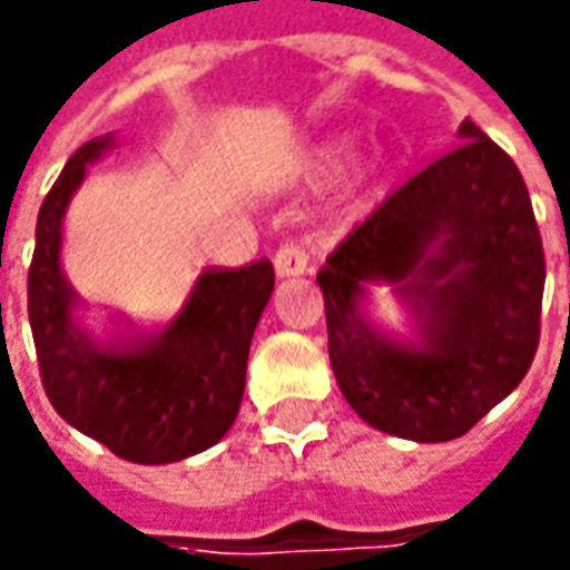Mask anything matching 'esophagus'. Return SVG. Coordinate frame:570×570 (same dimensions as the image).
I'll return each instance as SVG.
<instances>
[{
    "instance_id": "1",
    "label": "esophagus",
    "mask_w": 570,
    "mask_h": 570,
    "mask_svg": "<svg viewBox=\"0 0 570 570\" xmlns=\"http://www.w3.org/2000/svg\"><path fill=\"white\" fill-rule=\"evenodd\" d=\"M274 271L277 277H302V274H312V258L299 243H284L274 255Z\"/></svg>"
}]
</instances>
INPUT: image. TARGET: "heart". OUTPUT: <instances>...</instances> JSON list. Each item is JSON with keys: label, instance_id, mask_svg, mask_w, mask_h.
I'll use <instances>...</instances> for the list:
<instances>
[{"label": "heart", "instance_id": "heart-1", "mask_svg": "<svg viewBox=\"0 0 570 570\" xmlns=\"http://www.w3.org/2000/svg\"><path fill=\"white\" fill-rule=\"evenodd\" d=\"M352 142L355 139L350 134H334V137L321 139L315 149H312V161H315L317 168H334V165H340L350 155Z\"/></svg>", "mask_w": 570, "mask_h": 570}]
</instances>
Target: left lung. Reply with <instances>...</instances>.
<instances>
[{"mask_svg":"<svg viewBox=\"0 0 570 570\" xmlns=\"http://www.w3.org/2000/svg\"><path fill=\"white\" fill-rule=\"evenodd\" d=\"M459 139L317 274L343 396L374 431L415 443L471 431L524 381L540 343L546 262L524 177L474 121ZM377 283L410 312L405 335L366 315Z\"/></svg>","mask_w":570,"mask_h":570,"instance_id":"left-lung-1","label":"left lung"}]
</instances>
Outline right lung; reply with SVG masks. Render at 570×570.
Wrapping results in <instances>:
<instances>
[{
	"mask_svg": "<svg viewBox=\"0 0 570 570\" xmlns=\"http://www.w3.org/2000/svg\"><path fill=\"white\" fill-rule=\"evenodd\" d=\"M115 137L83 142L40 205L27 315L46 396L71 428L137 464H171L234 428L255 324L274 289L268 258L196 277L177 315L149 336L99 343L80 324V293L61 271L73 193Z\"/></svg>",
	"mask_w": 570,
	"mask_h": 570,
	"instance_id": "1",
	"label": "right lung"
}]
</instances>
